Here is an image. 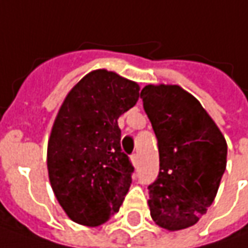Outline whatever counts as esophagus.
Returning <instances> with one entry per match:
<instances>
[{"mask_svg": "<svg viewBox=\"0 0 248 248\" xmlns=\"http://www.w3.org/2000/svg\"><path fill=\"white\" fill-rule=\"evenodd\" d=\"M138 155H132V156H131V163H132L134 166H138Z\"/></svg>", "mask_w": 248, "mask_h": 248, "instance_id": "esophagus-1", "label": "esophagus"}]
</instances>
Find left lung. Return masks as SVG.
<instances>
[{"mask_svg":"<svg viewBox=\"0 0 248 248\" xmlns=\"http://www.w3.org/2000/svg\"><path fill=\"white\" fill-rule=\"evenodd\" d=\"M140 98L160 155V172L149 186L152 219L171 232L186 229L214 202L226 168V140L200 102L179 85L149 84Z\"/></svg>","mask_w":248,"mask_h":248,"instance_id":"left-lung-1","label":"left lung"}]
</instances>
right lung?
<instances>
[{
	"label": "right lung",
	"instance_id": "obj_1",
	"mask_svg": "<svg viewBox=\"0 0 248 248\" xmlns=\"http://www.w3.org/2000/svg\"><path fill=\"white\" fill-rule=\"evenodd\" d=\"M139 98V85L106 69L84 76L66 95L46 150L56 200L76 224L98 226L119 213L134 167L121 150L117 120Z\"/></svg>",
	"mask_w": 248,
	"mask_h": 248
}]
</instances>
